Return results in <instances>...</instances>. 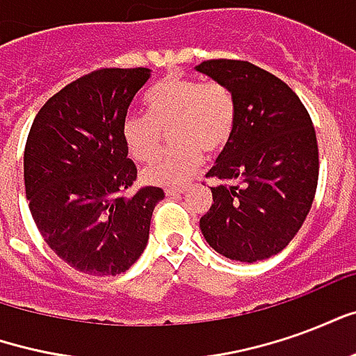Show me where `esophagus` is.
<instances>
[{"mask_svg":"<svg viewBox=\"0 0 356 356\" xmlns=\"http://www.w3.org/2000/svg\"><path fill=\"white\" fill-rule=\"evenodd\" d=\"M186 188H165V194L168 196H181V194H185Z\"/></svg>","mask_w":356,"mask_h":356,"instance_id":"34e87169","label":"esophagus"}]
</instances>
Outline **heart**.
I'll return each mask as SVG.
<instances>
[{"instance_id": "heart-1", "label": "heart", "mask_w": 356, "mask_h": 356, "mask_svg": "<svg viewBox=\"0 0 356 356\" xmlns=\"http://www.w3.org/2000/svg\"><path fill=\"white\" fill-rule=\"evenodd\" d=\"M148 116L129 114L122 122V139L135 160L155 154L161 129L173 124L176 147L148 161L143 168L147 183L185 185L204 162V150L213 154L231 140L236 125V102L221 83H204L179 76L160 80L145 97Z\"/></svg>"}]
</instances>
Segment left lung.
Masks as SVG:
<instances>
[{"label":"left lung","instance_id":"8db88e82","mask_svg":"<svg viewBox=\"0 0 356 356\" xmlns=\"http://www.w3.org/2000/svg\"><path fill=\"white\" fill-rule=\"evenodd\" d=\"M194 70L236 102L231 140L208 171L219 185L200 231L227 259H268L290 244L313 206L318 145L311 116L282 80L252 63L216 58Z\"/></svg>","mask_w":356,"mask_h":356}]
</instances>
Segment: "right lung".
Listing matches in <instances>:
<instances>
[{"label": "right lung", "mask_w": 356, "mask_h": 356, "mask_svg": "<svg viewBox=\"0 0 356 356\" xmlns=\"http://www.w3.org/2000/svg\"><path fill=\"white\" fill-rule=\"evenodd\" d=\"M150 68H102L45 102L24 148V188L38 231L80 273H125L148 244L158 186L133 196L137 179L122 122Z\"/></svg>", "instance_id": "1"}]
</instances>
